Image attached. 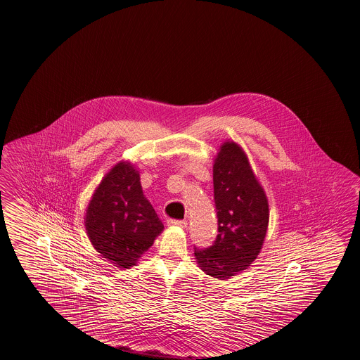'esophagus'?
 Listing matches in <instances>:
<instances>
[{
    "label": "esophagus",
    "instance_id": "34e87169",
    "mask_svg": "<svg viewBox=\"0 0 360 360\" xmlns=\"http://www.w3.org/2000/svg\"><path fill=\"white\" fill-rule=\"evenodd\" d=\"M167 224H169V226H176V227H181V229H186V227H187V221H186V220L169 219V220H167Z\"/></svg>",
    "mask_w": 360,
    "mask_h": 360
}]
</instances>
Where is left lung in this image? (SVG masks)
Wrapping results in <instances>:
<instances>
[{"label":"left lung","instance_id":"left-lung-1","mask_svg":"<svg viewBox=\"0 0 360 360\" xmlns=\"http://www.w3.org/2000/svg\"><path fill=\"white\" fill-rule=\"evenodd\" d=\"M218 236L208 248H194L203 272L229 280L248 269L262 248L269 221L265 191L236 142H224L214 162Z\"/></svg>","mask_w":360,"mask_h":360}]
</instances>
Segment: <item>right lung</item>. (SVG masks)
Listing matches in <instances>:
<instances>
[{
  "mask_svg": "<svg viewBox=\"0 0 360 360\" xmlns=\"http://www.w3.org/2000/svg\"><path fill=\"white\" fill-rule=\"evenodd\" d=\"M86 229L94 248L119 268H131L148 251L164 224L142 193L140 174L121 161L105 174L89 200Z\"/></svg>",
  "mask_w": 360,
  "mask_h": 360,
  "instance_id": "1",
  "label": "right lung"
}]
</instances>
